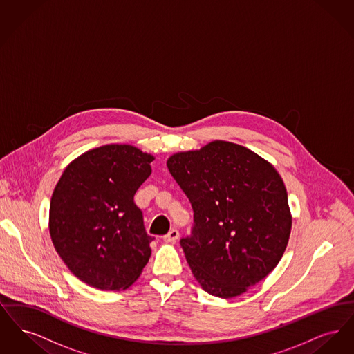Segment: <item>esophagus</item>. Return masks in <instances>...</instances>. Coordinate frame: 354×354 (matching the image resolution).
Segmentation results:
<instances>
[{"label":"esophagus","mask_w":354,"mask_h":354,"mask_svg":"<svg viewBox=\"0 0 354 354\" xmlns=\"http://www.w3.org/2000/svg\"><path fill=\"white\" fill-rule=\"evenodd\" d=\"M178 239H179V231L178 230H171L167 235L163 236V240L166 243H175Z\"/></svg>","instance_id":"34e87169"}]
</instances>
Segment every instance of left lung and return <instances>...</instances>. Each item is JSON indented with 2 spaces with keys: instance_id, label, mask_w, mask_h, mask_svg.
Masks as SVG:
<instances>
[{
  "instance_id": "obj_1",
  "label": "left lung",
  "mask_w": 354,
  "mask_h": 354,
  "mask_svg": "<svg viewBox=\"0 0 354 354\" xmlns=\"http://www.w3.org/2000/svg\"><path fill=\"white\" fill-rule=\"evenodd\" d=\"M167 169L194 209L192 234L180 244L207 293L240 296L277 267L292 214L272 163L241 145L212 140L199 150L172 153Z\"/></svg>"
}]
</instances>
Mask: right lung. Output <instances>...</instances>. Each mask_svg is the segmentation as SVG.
Instances as JSON below:
<instances>
[{"label":"right lung","instance_id":"add662e5","mask_svg":"<svg viewBox=\"0 0 354 354\" xmlns=\"http://www.w3.org/2000/svg\"><path fill=\"white\" fill-rule=\"evenodd\" d=\"M155 156L133 145L90 149L64 169L49 209L51 241L68 270L101 290L133 286L151 256L136 189Z\"/></svg>","mask_w":354,"mask_h":354}]
</instances>
